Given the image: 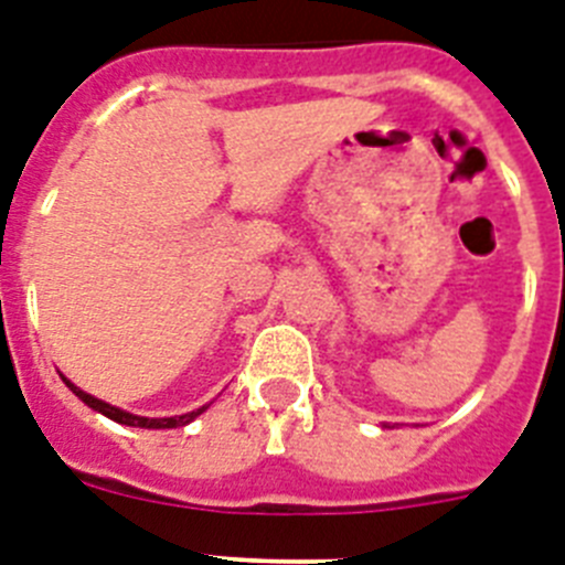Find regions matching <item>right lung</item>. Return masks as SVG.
<instances>
[{
    "label": "right lung",
    "instance_id": "obj_1",
    "mask_svg": "<svg viewBox=\"0 0 565 565\" xmlns=\"http://www.w3.org/2000/svg\"><path fill=\"white\" fill-rule=\"evenodd\" d=\"M62 379H64V384H67L70 391L76 393V396L82 398V402L87 404V407H93V411L102 413V416L113 418V422L127 424V427H141V430H172V427H186L189 422H194V418H198L203 411H206V407H198V411H192V413H183V416H169V418L135 416V413H127V411H121V407H113V404L102 402V398L89 396V393H84L82 387H76V384L70 382L67 376H62Z\"/></svg>",
    "mask_w": 565,
    "mask_h": 565
}]
</instances>
